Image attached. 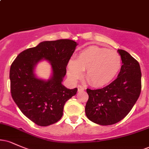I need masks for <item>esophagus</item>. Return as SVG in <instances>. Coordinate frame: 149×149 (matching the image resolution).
<instances>
[{
    "label": "esophagus",
    "mask_w": 149,
    "mask_h": 149,
    "mask_svg": "<svg viewBox=\"0 0 149 149\" xmlns=\"http://www.w3.org/2000/svg\"><path fill=\"white\" fill-rule=\"evenodd\" d=\"M85 90V87L82 86V85H79V86H78V92L83 91V90Z\"/></svg>",
    "instance_id": "1"
}]
</instances>
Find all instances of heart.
Masks as SVG:
<instances>
[{
    "mask_svg": "<svg viewBox=\"0 0 149 149\" xmlns=\"http://www.w3.org/2000/svg\"><path fill=\"white\" fill-rule=\"evenodd\" d=\"M122 66L118 52L92 45L78 53L76 59L68 61L66 73L72 82H76L85 71L87 79L95 87H103L115 79Z\"/></svg>",
    "mask_w": 149,
    "mask_h": 149,
    "instance_id": "b5f03b06",
    "label": "heart"
}]
</instances>
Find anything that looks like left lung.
<instances>
[{"label": "left lung", "instance_id": "obj_1", "mask_svg": "<svg viewBox=\"0 0 149 149\" xmlns=\"http://www.w3.org/2000/svg\"><path fill=\"white\" fill-rule=\"evenodd\" d=\"M118 52L122 59V66L117 78L102 89H87L89 99L85 114L90 120L101 125H113L123 119L141 92L139 62L123 49H118Z\"/></svg>", "mask_w": 149, "mask_h": 149}]
</instances>
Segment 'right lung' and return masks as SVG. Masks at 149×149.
<instances>
[{"label": "right lung", "instance_id": "add662e5", "mask_svg": "<svg viewBox=\"0 0 149 149\" xmlns=\"http://www.w3.org/2000/svg\"><path fill=\"white\" fill-rule=\"evenodd\" d=\"M77 45L69 39L41 42L19 54L11 65L12 97L24 115L38 125L48 126L59 121L65 103L76 95L78 89H68L61 83ZM42 60L51 66L47 80L39 79L35 73L37 64Z\"/></svg>", "mask_w": 149, "mask_h": 149}]
</instances>
